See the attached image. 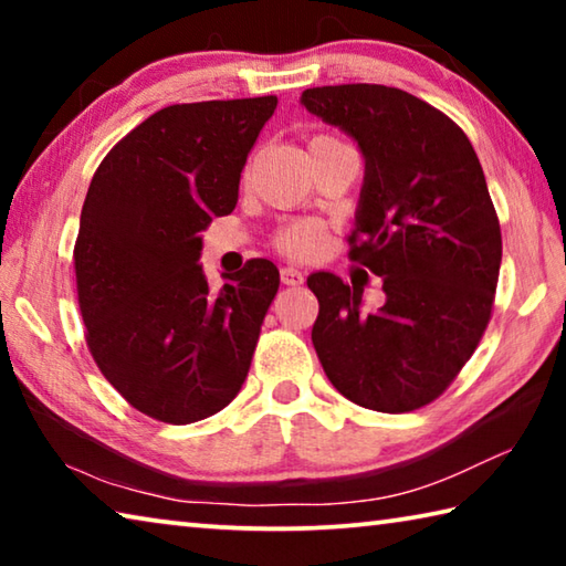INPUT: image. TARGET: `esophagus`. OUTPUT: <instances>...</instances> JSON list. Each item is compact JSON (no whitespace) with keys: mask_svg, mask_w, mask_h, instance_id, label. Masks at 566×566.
I'll return each mask as SVG.
<instances>
[{"mask_svg":"<svg viewBox=\"0 0 566 566\" xmlns=\"http://www.w3.org/2000/svg\"><path fill=\"white\" fill-rule=\"evenodd\" d=\"M282 284H286V286H302L304 284V274L300 270H294V266H284V270H282Z\"/></svg>","mask_w":566,"mask_h":566,"instance_id":"34e87169","label":"esophagus"}]
</instances>
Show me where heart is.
I'll list each match as a JSON object with an SVG mask.
<instances>
[{
  "label": "heart",
  "instance_id": "heart-1",
  "mask_svg": "<svg viewBox=\"0 0 566 566\" xmlns=\"http://www.w3.org/2000/svg\"><path fill=\"white\" fill-rule=\"evenodd\" d=\"M324 242H327V232L319 222L312 219H294L276 229L272 237V247L276 252H282L290 260L310 262L314 256L322 254Z\"/></svg>",
  "mask_w": 566,
  "mask_h": 566
}]
</instances>
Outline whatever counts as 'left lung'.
Listing matches in <instances>:
<instances>
[{"mask_svg": "<svg viewBox=\"0 0 566 566\" xmlns=\"http://www.w3.org/2000/svg\"><path fill=\"white\" fill-rule=\"evenodd\" d=\"M302 104L357 139L364 187L349 260L387 294L367 314L359 286L312 274L314 349L354 405L415 411L444 395L492 319L502 229L482 165L459 124L397 87H314Z\"/></svg>", "mask_w": 566, "mask_h": 566, "instance_id": "1", "label": "left lung"}]
</instances>
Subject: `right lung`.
Segmentation results:
<instances>
[{"label":"right lung","instance_id":"add662e5","mask_svg":"<svg viewBox=\"0 0 566 566\" xmlns=\"http://www.w3.org/2000/svg\"><path fill=\"white\" fill-rule=\"evenodd\" d=\"M276 97L171 104L102 159L74 242L84 337L104 379L167 424L222 411L242 389L280 290L249 260L214 292L199 264L212 217L237 207L239 177Z\"/></svg>","mask_w":566,"mask_h":566}]
</instances>
